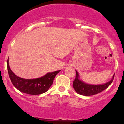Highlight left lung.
<instances>
[{
  "instance_id": "8db88e82",
  "label": "left lung",
  "mask_w": 124,
  "mask_h": 124,
  "mask_svg": "<svg viewBox=\"0 0 124 124\" xmlns=\"http://www.w3.org/2000/svg\"><path fill=\"white\" fill-rule=\"evenodd\" d=\"M76 78L73 82L74 89L77 93L84 96H91L97 94L107 89L113 82L115 74L113 76L112 80L102 85H91L85 83L80 79L79 74L76 70Z\"/></svg>"
}]
</instances>
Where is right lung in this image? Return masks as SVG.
Masks as SVG:
<instances>
[{
	"label": "right lung",
	"instance_id": "1",
	"mask_svg": "<svg viewBox=\"0 0 124 124\" xmlns=\"http://www.w3.org/2000/svg\"><path fill=\"white\" fill-rule=\"evenodd\" d=\"M7 68L11 82L18 91L29 95H39L47 92L52 85L53 80L59 72L56 71L48 72L42 77L34 79H25L16 76L9 67V58L7 61Z\"/></svg>",
	"mask_w": 124,
	"mask_h": 124
}]
</instances>
